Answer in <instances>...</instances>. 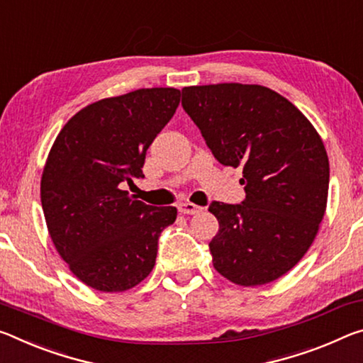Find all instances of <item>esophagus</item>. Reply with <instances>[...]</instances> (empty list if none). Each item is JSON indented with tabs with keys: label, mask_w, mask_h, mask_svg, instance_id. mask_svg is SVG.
Instances as JSON below:
<instances>
[{
	"label": "esophagus",
	"mask_w": 363,
	"mask_h": 363,
	"mask_svg": "<svg viewBox=\"0 0 363 363\" xmlns=\"http://www.w3.org/2000/svg\"><path fill=\"white\" fill-rule=\"evenodd\" d=\"M178 212L185 213V216H194V213L203 212V207L196 206L193 203H182L180 206H178Z\"/></svg>",
	"instance_id": "esophagus-1"
}]
</instances>
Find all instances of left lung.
Here are the masks:
<instances>
[{
    "label": "left lung",
    "mask_w": 363,
    "mask_h": 363,
    "mask_svg": "<svg viewBox=\"0 0 363 363\" xmlns=\"http://www.w3.org/2000/svg\"><path fill=\"white\" fill-rule=\"evenodd\" d=\"M182 106L213 157L241 167L246 199L213 203L212 264L227 280L259 286L283 277L315 240L328 199L330 162L307 117L260 85L185 86Z\"/></svg>",
    "instance_id": "1"
}]
</instances>
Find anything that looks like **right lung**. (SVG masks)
<instances>
[{"instance_id": "right-lung-1", "label": "right lung", "mask_w": 363, "mask_h": 363, "mask_svg": "<svg viewBox=\"0 0 363 363\" xmlns=\"http://www.w3.org/2000/svg\"><path fill=\"white\" fill-rule=\"evenodd\" d=\"M177 88L96 101L56 136L41 175V206L56 251L86 286L121 293L150 275L175 207L147 206L122 186L143 178L147 147L180 104Z\"/></svg>"}]
</instances>
